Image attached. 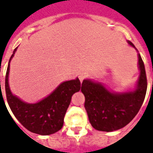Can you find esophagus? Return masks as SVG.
Returning a JSON list of instances; mask_svg holds the SVG:
<instances>
[{"mask_svg": "<svg viewBox=\"0 0 153 153\" xmlns=\"http://www.w3.org/2000/svg\"><path fill=\"white\" fill-rule=\"evenodd\" d=\"M87 75L86 72H84V71H82V72H80L79 75V78L80 82H82L84 79H85V77Z\"/></svg>", "mask_w": 153, "mask_h": 153, "instance_id": "34e87169", "label": "esophagus"}]
</instances>
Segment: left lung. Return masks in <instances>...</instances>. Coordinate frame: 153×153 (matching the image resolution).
Instances as JSON below:
<instances>
[{
	"instance_id": "8db88e82",
	"label": "left lung",
	"mask_w": 153,
	"mask_h": 153,
	"mask_svg": "<svg viewBox=\"0 0 153 153\" xmlns=\"http://www.w3.org/2000/svg\"><path fill=\"white\" fill-rule=\"evenodd\" d=\"M128 43L135 48L130 41ZM138 56L140 73L134 90L116 93L107 89L99 82L92 79L83 81L81 91L85 97L84 107L90 124L97 130H118L128 125L141 108L148 83L144 64L139 53Z\"/></svg>"
}]
</instances>
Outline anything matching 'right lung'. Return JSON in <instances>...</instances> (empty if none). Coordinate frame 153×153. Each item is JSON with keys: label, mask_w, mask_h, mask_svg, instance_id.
<instances>
[{"label": "right lung", "mask_w": 153, "mask_h": 153, "mask_svg": "<svg viewBox=\"0 0 153 153\" xmlns=\"http://www.w3.org/2000/svg\"><path fill=\"white\" fill-rule=\"evenodd\" d=\"M17 48L14 50L9 60L5 74V88L9 106L15 118L28 130L40 135L52 134L63 126L64 117L70 106L71 97L81 88L79 79L76 78L61 83L50 95L38 102H23L18 97L13 95L9 86L10 63ZM1 95L2 96V93Z\"/></svg>", "instance_id": "obj_1"}]
</instances>
